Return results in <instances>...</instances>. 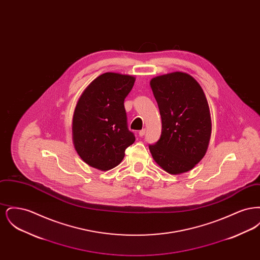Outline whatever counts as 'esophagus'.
<instances>
[{
	"mask_svg": "<svg viewBox=\"0 0 260 260\" xmlns=\"http://www.w3.org/2000/svg\"><path fill=\"white\" fill-rule=\"evenodd\" d=\"M145 133H146V129L145 128H143V129H141L140 132H139V136H143L145 135Z\"/></svg>",
	"mask_w": 260,
	"mask_h": 260,
	"instance_id": "obj_1",
	"label": "esophagus"
}]
</instances>
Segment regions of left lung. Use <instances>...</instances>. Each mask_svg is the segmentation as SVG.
Listing matches in <instances>:
<instances>
[{
	"label": "left lung",
	"mask_w": 260,
	"mask_h": 260,
	"mask_svg": "<svg viewBox=\"0 0 260 260\" xmlns=\"http://www.w3.org/2000/svg\"><path fill=\"white\" fill-rule=\"evenodd\" d=\"M161 118V134L149 149L153 159L172 174L186 173L205 156L211 133L209 104L198 82L174 72L151 80Z\"/></svg>",
	"instance_id": "8db88e82"
}]
</instances>
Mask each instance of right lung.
<instances>
[{
  "mask_svg": "<svg viewBox=\"0 0 260 260\" xmlns=\"http://www.w3.org/2000/svg\"><path fill=\"white\" fill-rule=\"evenodd\" d=\"M135 81L128 75L104 73L90 83L79 99L73 118V141L77 153L88 166L111 170L135 142L124 105Z\"/></svg>",
  "mask_w": 260,
  "mask_h": 260,
  "instance_id": "1",
  "label": "right lung"
}]
</instances>
